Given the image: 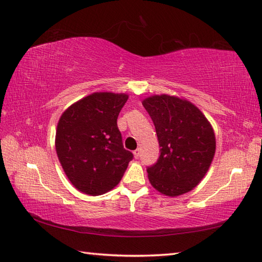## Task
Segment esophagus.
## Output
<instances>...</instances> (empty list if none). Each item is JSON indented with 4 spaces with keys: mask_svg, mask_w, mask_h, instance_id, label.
<instances>
[{
    "mask_svg": "<svg viewBox=\"0 0 262 262\" xmlns=\"http://www.w3.org/2000/svg\"><path fill=\"white\" fill-rule=\"evenodd\" d=\"M133 154H134L135 159H139L140 155H141V150H140V149H136V150H134V152H133Z\"/></svg>",
    "mask_w": 262,
    "mask_h": 262,
    "instance_id": "34e87169",
    "label": "esophagus"
}]
</instances>
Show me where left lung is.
Listing matches in <instances>:
<instances>
[{
  "label": "left lung",
  "mask_w": 262,
  "mask_h": 262,
  "mask_svg": "<svg viewBox=\"0 0 262 262\" xmlns=\"http://www.w3.org/2000/svg\"><path fill=\"white\" fill-rule=\"evenodd\" d=\"M159 139L161 155L147 169L152 188L168 197L184 194L201 183L215 152L214 130L192 102L170 94L142 100Z\"/></svg>",
  "instance_id": "obj_1"
}]
</instances>
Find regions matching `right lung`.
<instances>
[{
  "label": "right lung",
  "mask_w": 262,
  "mask_h": 262,
  "mask_svg": "<svg viewBox=\"0 0 262 262\" xmlns=\"http://www.w3.org/2000/svg\"><path fill=\"white\" fill-rule=\"evenodd\" d=\"M129 95L95 92L61 114L55 146L66 177L78 191L100 196L120 183L133 154L122 146L118 116Z\"/></svg>",
  "instance_id": "add662e5"
}]
</instances>
